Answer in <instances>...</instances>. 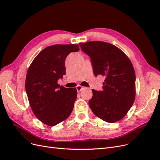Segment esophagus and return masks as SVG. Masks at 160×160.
I'll use <instances>...</instances> for the list:
<instances>
[{"mask_svg":"<svg viewBox=\"0 0 160 160\" xmlns=\"http://www.w3.org/2000/svg\"><path fill=\"white\" fill-rule=\"evenodd\" d=\"M76 89H77V92H79V91H81L82 89H83V87H82V86H81V85H77V86L76 87Z\"/></svg>","mask_w":160,"mask_h":160,"instance_id":"1","label":"esophagus"}]
</instances>
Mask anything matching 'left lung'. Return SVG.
<instances>
[{"mask_svg": "<svg viewBox=\"0 0 160 160\" xmlns=\"http://www.w3.org/2000/svg\"><path fill=\"white\" fill-rule=\"evenodd\" d=\"M79 45L90 57L94 75L105 77L102 91L92 89L91 109L106 122L119 121L135 100V73L132 62L122 50L109 42L90 41Z\"/></svg>", "mask_w": 160, "mask_h": 160, "instance_id": "left-lung-1", "label": "left lung"}]
</instances>
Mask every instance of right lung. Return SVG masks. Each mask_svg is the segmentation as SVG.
Instances as JSON below:
<instances>
[{"label":"right lung","mask_w":160,"mask_h":160,"mask_svg":"<svg viewBox=\"0 0 160 160\" xmlns=\"http://www.w3.org/2000/svg\"><path fill=\"white\" fill-rule=\"evenodd\" d=\"M78 45H54L46 47L28 67L25 89L28 101L38 119L49 126L63 122L71 113L77 99L75 88H65L57 81L65 75V61Z\"/></svg>","instance_id":"1"}]
</instances>
